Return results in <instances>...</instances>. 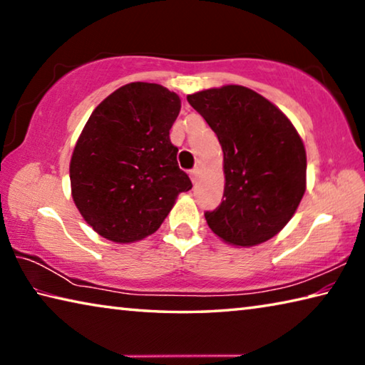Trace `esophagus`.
I'll return each mask as SVG.
<instances>
[{
  "label": "esophagus",
  "instance_id": "esophagus-1",
  "mask_svg": "<svg viewBox=\"0 0 365 365\" xmlns=\"http://www.w3.org/2000/svg\"><path fill=\"white\" fill-rule=\"evenodd\" d=\"M200 174H201V170H200V169H193V170H191V172H190L191 182L196 183V182H197V178H200Z\"/></svg>",
  "mask_w": 365,
  "mask_h": 365
}]
</instances>
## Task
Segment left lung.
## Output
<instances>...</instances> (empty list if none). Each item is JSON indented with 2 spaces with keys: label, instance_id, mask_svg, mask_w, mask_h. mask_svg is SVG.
Masks as SVG:
<instances>
[{
  "label": "left lung",
  "instance_id": "1",
  "mask_svg": "<svg viewBox=\"0 0 365 365\" xmlns=\"http://www.w3.org/2000/svg\"><path fill=\"white\" fill-rule=\"evenodd\" d=\"M224 151V200L205 217L228 245L251 248L275 237L306 191V150L292 120L256 91L225 85L187 96Z\"/></svg>",
  "mask_w": 365,
  "mask_h": 365
}]
</instances>
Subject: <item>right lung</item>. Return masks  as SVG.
Here are the masks:
<instances>
[{"instance_id":"add662e5","label":"right lung","mask_w":365,"mask_h":365,"mask_svg":"<svg viewBox=\"0 0 365 365\" xmlns=\"http://www.w3.org/2000/svg\"><path fill=\"white\" fill-rule=\"evenodd\" d=\"M180 106V96L163 85L133 82L103 100L85 123L71 158V190L103 238H146L193 187L169 138Z\"/></svg>"}]
</instances>
